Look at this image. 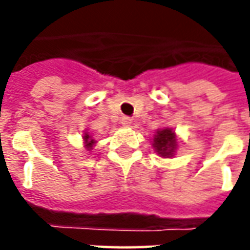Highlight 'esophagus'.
I'll return each mask as SVG.
<instances>
[{
	"label": "esophagus",
	"instance_id": "1",
	"mask_svg": "<svg viewBox=\"0 0 250 250\" xmlns=\"http://www.w3.org/2000/svg\"><path fill=\"white\" fill-rule=\"evenodd\" d=\"M131 118H128V116H125V118H122V120H120V123L125 125V127H128V125H131Z\"/></svg>",
	"mask_w": 250,
	"mask_h": 250
}]
</instances>
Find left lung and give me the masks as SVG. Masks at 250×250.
<instances>
[{"mask_svg":"<svg viewBox=\"0 0 250 250\" xmlns=\"http://www.w3.org/2000/svg\"><path fill=\"white\" fill-rule=\"evenodd\" d=\"M179 146L178 136L170 127L158 128L152 138L154 151L162 158H173Z\"/></svg>","mask_w":250,"mask_h":250,"instance_id":"1","label":"left lung"}]
</instances>
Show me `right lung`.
<instances>
[{
	"instance_id": "right-lung-1",
	"label": "right lung",
	"mask_w": 250,
	"mask_h": 250,
	"mask_svg": "<svg viewBox=\"0 0 250 250\" xmlns=\"http://www.w3.org/2000/svg\"><path fill=\"white\" fill-rule=\"evenodd\" d=\"M83 143H84V148H85L87 151H91L93 148V146L96 145V141L93 139V135L91 132L84 131V134H83Z\"/></svg>"
}]
</instances>
